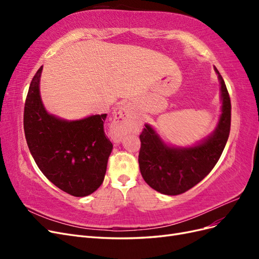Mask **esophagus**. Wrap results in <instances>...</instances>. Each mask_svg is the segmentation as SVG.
<instances>
[{
    "label": "esophagus",
    "instance_id": "1",
    "mask_svg": "<svg viewBox=\"0 0 259 259\" xmlns=\"http://www.w3.org/2000/svg\"><path fill=\"white\" fill-rule=\"evenodd\" d=\"M133 121V112L132 108L128 104H125L119 108L114 115H113V123H112V137L115 142H119L121 137L126 133L128 126Z\"/></svg>",
    "mask_w": 259,
    "mask_h": 259
}]
</instances>
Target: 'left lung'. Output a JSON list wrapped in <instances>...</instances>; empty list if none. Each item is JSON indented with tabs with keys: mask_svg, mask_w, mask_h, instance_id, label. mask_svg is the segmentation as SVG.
Segmentation results:
<instances>
[{
	"mask_svg": "<svg viewBox=\"0 0 259 259\" xmlns=\"http://www.w3.org/2000/svg\"><path fill=\"white\" fill-rule=\"evenodd\" d=\"M221 84L222 113L213 133L192 146L166 144L150 124L140 134L139 169L145 182L163 194L177 195L191 189L216 165L230 133L231 103L221 73L214 67Z\"/></svg>",
	"mask_w": 259,
	"mask_h": 259,
	"instance_id": "left-lung-1",
	"label": "left lung"
}]
</instances>
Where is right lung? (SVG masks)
I'll return each mask as SVG.
<instances>
[{"instance_id":"add662e5","label":"right lung","mask_w":259,"mask_h":259,"mask_svg":"<svg viewBox=\"0 0 259 259\" xmlns=\"http://www.w3.org/2000/svg\"><path fill=\"white\" fill-rule=\"evenodd\" d=\"M43 67L30 83L23 128L31 155L51 183L73 197H86L103 184L112 144L105 134L107 114L65 120L43 105L40 80Z\"/></svg>"}]
</instances>
